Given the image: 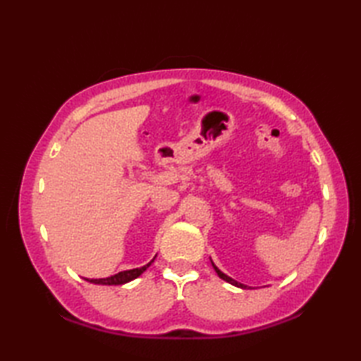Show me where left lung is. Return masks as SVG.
<instances>
[{"mask_svg": "<svg viewBox=\"0 0 361 361\" xmlns=\"http://www.w3.org/2000/svg\"><path fill=\"white\" fill-rule=\"evenodd\" d=\"M212 267H214V270H216V273L219 274V278H221L224 281H226V282H229L231 283V286H235V287H239V288H245L247 286H243V283H240V282H237V281H234L233 278H229V276H226L224 271H220L219 268L212 264Z\"/></svg>", "mask_w": 361, "mask_h": 361, "instance_id": "left-lung-1", "label": "left lung"}]
</instances>
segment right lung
I'll use <instances>...</instances> for the list:
<instances>
[{"instance_id":"1","label":"right lung","mask_w":361,"mask_h":361,"mask_svg":"<svg viewBox=\"0 0 361 361\" xmlns=\"http://www.w3.org/2000/svg\"><path fill=\"white\" fill-rule=\"evenodd\" d=\"M155 260L153 257L147 265H144L141 268H133V270H126V271H119L118 274H113L110 278H102V279H87L88 282H93V283H101V286H122V283H127L130 281L136 279L137 276H141L147 268L150 267V264Z\"/></svg>"}]
</instances>
